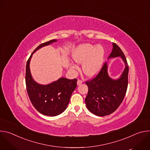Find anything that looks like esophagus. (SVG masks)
<instances>
[{
    "label": "esophagus",
    "mask_w": 150,
    "mask_h": 150,
    "mask_svg": "<svg viewBox=\"0 0 150 150\" xmlns=\"http://www.w3.org/2000/svg\"><path fill=\"white\" fill-rule=\"evenodd\" d=\"M82 80H81V79H78V80L77 81V85H80L81 84H82Z\"/></svg>",
    "instance_id": "1"
}]
</instances>
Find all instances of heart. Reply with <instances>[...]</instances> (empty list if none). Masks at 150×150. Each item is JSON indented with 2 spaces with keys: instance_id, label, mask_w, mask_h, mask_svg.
<instances>
[{
  "instance_id": "b5f03b06",
  "label": "heart",
  "mask_w": 150,
  "mask_h": 150,
  "mask_svg": "<svg viewBox=\"0 0 150 150\" xmlns=\"http://www.w3.org/2000/svg\"><path fill=\"white\" fill-rule=\"evenodd\" d=\"M104 49L101 45L83 44L78 46L73 53L74 60L82 63V71L88 76L96 75L101 70L103 64ZM76 69L77 66L72 65Z\"/></svg>"
}]
</instances>
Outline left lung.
Returning <instances> with one entry per match:
<instances>
[{
	"label": "left lung",
	"mask_w": 150,
	"mask_h": 150,
	"mask_svg": "<svg viewBox=\"0 0 150 150\" xmlns=\"http://www.w3.org/2000/svg\"><path fill=\"white\" fill-rule=\"evenodd\" d=\"M119 56L125 64V68L119 79H113L109 76L108 65L105 62L97 75L85 82L88 88L85 104L95 115L104 116L113 113L124 99L128 84L129 67L122 50L113 42V50L108 59Z\"/></svg>",
	"instance_id": "8db88e82"
}]
</instances>
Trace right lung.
I'll use <instances>...</instances> for the list:
<instances>
[{
	"label": "right lung",
	"mask_w": 150,
	"mask_h": 150,
	"mask_svg": "<svg viewBox=\"0 0 150 150\" xmlns=\"http://www.w3.org/2000/svg\"><path fill=\"white\" fill-rule=\"evenodd\" d=\"M56 40H52L39 45L32 53L26 65L25 83L30 100L40 113L49 116H55L65 111L69 104L71 95L77 85V79L60 78L47 85L37 83L32 78L30 62L33 54L42 47L47 46Z\"/></svg>",
	"instance_id": "add662e5"
}]
</instances>
